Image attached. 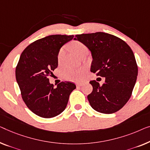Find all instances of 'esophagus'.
<instances>
[{"label":"esophagus","instance_id":"esophagus-1","mask_svg":"<svg viewBox=\"0 0 150 150\" xmlns=\"http://www.w3.org/2000/svg\"><path fill=\"white\" fill-rule=\"evenodd\" d=\"M82 85H83V84H82V83H76L77 87H79V86H82Z\"/></svg>","mask_w":150,"mask_h":150}]
</instances>
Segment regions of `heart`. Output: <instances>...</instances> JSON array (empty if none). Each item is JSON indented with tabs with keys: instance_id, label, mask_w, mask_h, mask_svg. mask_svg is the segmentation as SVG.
Here are the masks:
<instances>
[{
	"instance_id": "1",
	"label": "heart",
	"mask_w": 150,
	"mask_h": 150,
	"mask_svg": "<svg viewBox=\"0 0 150 150\" xmlns=\"http://www.w3.org/2000/svg\"><path fill=\"white\" fill-rule=\"evenodd\" d=\"M70 48L78 55H80V54L83 53L84 51H88L87 47L84 45L83 43L80 41H73L70 45ZM65 53V49L62 47L59 50L58 53V60L61 61ZM86 70L84 68L80 69H71L68 68L63 71L62 76L65 79L72 80V81H80L83 79Z\"/></svg>"
}]
</instances>
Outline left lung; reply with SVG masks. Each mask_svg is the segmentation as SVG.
I'll return each mask as SVG.
<instances>
[{
	"label": "left lung",
	"mask_w": 150,
	"mask_h": 150,
	"mask_svg": "<svg viewBox=\"0 0 150 150\" xmlns=\"http://www.w3.org/2000/svg\"><path fill=\"white\" fill-rule=\"evenodd\" d=\"M74 40L91 51V71L105 78L102 85L96 80L90 81L93 91L87 98L91 106L103 114L120 110L131 97L138 74L131 47L122 39L105 32L77 34Z\"/></svg>",
	"instance_id": "8db88e82"
}]
</instances>
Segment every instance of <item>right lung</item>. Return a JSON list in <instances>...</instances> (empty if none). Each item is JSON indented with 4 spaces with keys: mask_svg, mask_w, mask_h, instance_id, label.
Wrapping results in <instances>:
<instances>
[{
    "mask_svg": "<svg viewBox=\"0 0 150 150\" xmlns=\"http://www.w3.org/2000/svg\"><path fill=\"white\" fill-rule=\"evenodd\" d=\"M73 35H50L28 45L16 69V76L23 101L31 111L42 118H53L66 109L70 93L76 85L62 82L50 84L48 77L57 68L58 53Z\"/></svg>",
    "mask_w": 150,
    "mask_h": 150,
    "instance_id": "add662e5",
    "label": "right lung"
}]
</instances>
